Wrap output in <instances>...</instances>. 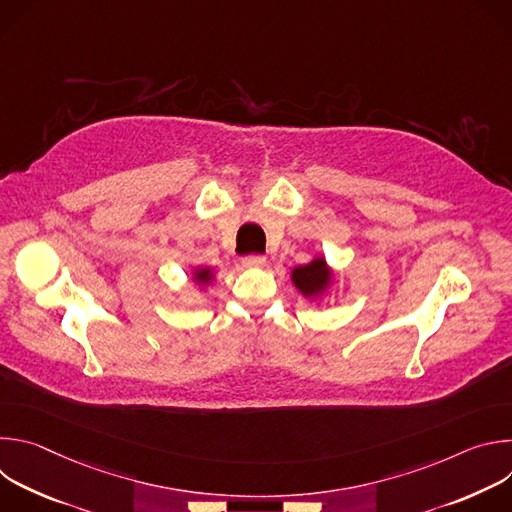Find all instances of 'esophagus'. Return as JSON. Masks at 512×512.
Wrapping results in <instances>:
<instances>
[{"mask_svg": "<svg viewBox=\"0 0 512 512\" xmlns=\"http://www.w3.org/2000/svg\"><path fill=\"white\" fill-rule=\"evenodd\" d=\"M243 267H263L265 265V257L263 255H257V253H251V255H245L241 259Z\"/></svg>", "mask_w": 512, "mask_h": 512, "instance_id": "obj_1", "label": "esophagus"}]
</instances>
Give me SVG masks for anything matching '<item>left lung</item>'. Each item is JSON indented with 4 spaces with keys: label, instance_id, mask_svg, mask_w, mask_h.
<instances>
[{
    "label": "left lung",
    "instance_id": "1",
    "mask_svg": "<svg viewBox=\"0 0 512 512\" xmlns=\"http://www.w3.org/2000/svg\"><path fill=\"white\" fill-rule=\"evenodd\" d=\"M328 281H330V273L324 259H314L312 263L294 269V283L298 285L300 291H304L306 296L318 294V291L326 287Z\"/></svg>",
    "mask_w": 512,
    "mask_h": 512
}]
</instances>
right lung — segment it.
I'll use <instances>...</instances> for the list:
<instances>
[{"mask_svg":"<svg viewBox=\"0 0 512 512\" xmlns=\"http://www.w3.org/2000/svg\"><path fill=\"white\" fill-rule=\"evenodd\" d=\"M196 277H198L200 281H208V279H210V271H208V269H202V271L196 273Z\"/></svg>","mask_w":512,"mask_h":512,"instance_id":"add662e5","label":"right lung"}]
</instances>
